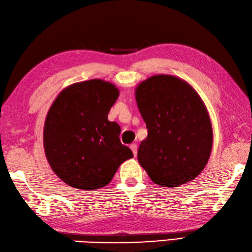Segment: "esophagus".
Instances as JSON below:
<instances>
[{"label": "esophagus", "instance_id": "1", "mask_svg": "<svg viewBox=\"0 0 252 252\" xmlns=\"http://www.w3.org/2000/svg\"><path fill=\"white\" fill-rule=\"evenodd\" d=\"M130 149H131V151H132L133 155L137 156V153H138V147H137V144H135V143L130 144Z\"/></svg>", "mask_w": 252, "mask_h": 252}]
</instances>
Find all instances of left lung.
<instances>
[{
  "label": "left lung",
  "mask_w": 252,
  "mask_h": 252,
  "mask_svg": "<svg viewBox=\"0 0 252 252\" xmlns=\"http://www.w3.org/2000/svg\"><path fill=\"white\" fill-rule=\"evenodd\" d=\"M148 137L138 160L154 183L176 188L203 171L212 148L209 115L196 92L171 75H154L136 89Z\"/></svg>",
  "instance_id": "1"
}]
</instances>
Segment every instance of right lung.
I'll use <instances>...</instances> for the list:
<instances>
[{"label": "right lung", "instance_id": "add662e5", "mask_svg": "<svg viewBox=\"0 0 252 252\" xmlns=\"http://www.w3.org/2000/svg\"><path fill=\"white\" fill-rule=\"evenodd\" d=\"M119 97L109 82L76 83L59 94L44 126V149L54 172L70 187L97 189L110 183L131 150L120 140L121 127L108 121Z\"/></svg>", "mask_w": 252, "mask_h": 252}]
</instances>
